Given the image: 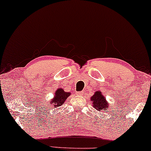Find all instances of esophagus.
I'll return each mask as SVG.
<instances>
[{
	"label": "esophagus",
	"instance_id": "1",
	"mask_svg": "<svg viewBox=\"0 0 151 151\" xmlns=\"http://www.w3.org/2000/svg\"><path fill=\"white\" fill-rule=\"evenodd\" d=\"M83 93H84V91H79V92H77V95H83Z\"/></svg>",
	"mask_w": 151,
	"mask_h": 151
}]
</instances>
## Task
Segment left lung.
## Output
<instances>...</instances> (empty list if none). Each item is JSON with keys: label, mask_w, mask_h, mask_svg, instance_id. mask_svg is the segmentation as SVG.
Masks as SVG:
<instances>
[{"label": "left lung", "mask_w": 151, "mask_h": 151, "mask_svg": "<svg viewBox=\"0 0 151 151\" xmlns=\"http://www.w3.org/2000/svg\"><path fill=\"white\" fill-rule=\"evenodd\" d=\"M91 101L93 102V106L96 109V110L102 111H106L108 109L107 102L100 91H97L95 93V94L91 98Z\"/></svg>", "instance_id": "1"}]
</instances>
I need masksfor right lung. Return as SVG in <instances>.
<instances>
[{"label": "right lung", "mask_w": 151, "mask_h": 151, "mask_svg": "<svg viewBox=\"0 0 151 151\" xmlns=\"http://www.w3.org/2000/svg\"><path fill=\"white\" fill-rule=\"evenodd\" d=\"M70 95V93H66L62 88H59L56 91L54 98L51 101L49 104H53V106H59L63 105V104L65 101L66 100V99L68 98Z\"/></svg>", "instance_id": "right-lung-1"}]
</instances>
